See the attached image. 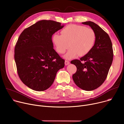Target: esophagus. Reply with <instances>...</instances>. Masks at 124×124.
<instances>
[{"label":"esophagus","instance_id":"obj_1","mask_svg":"<svg viewBox=\"0 0 124 124\" xmlns=\"http://www.w3.org/2000/svg\"><path fill=\"white\" fill-rule=\"evenodd\" d=\"M69 64H70V62L68 60L65 61V65H68Z\"/></svg>","mask_w":124,"mask_h":124}]
</instances>
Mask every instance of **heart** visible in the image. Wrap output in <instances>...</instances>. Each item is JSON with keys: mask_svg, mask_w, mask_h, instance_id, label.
Returning a JSON list of instances; mask_svg holds the SVG:
<instances>
[{"mask_svg": "<svg viewBox=\"0 0 124 124\" xmlns=\"http://www.w3.org/2000/svg\"><path fill=\"white\" fill-rule=\"evenodd\" d=\"M61 34H54L52 42L60 54H64L70 47L64 56L67 59L76 58L78 55H86L93 49L96 41L94 30L83 25H68L61 31Z\"/></svg>", "mask_w": 124, "mask_h": 124, "instance_id": "b5f03b06", "label": "heart"}]
</instances>
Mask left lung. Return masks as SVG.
I'll list each match as a JSON object with an SVG mask.
<instances>
[{"mask_svg":"<svg viewBox=\"0 0 124 124\" xmlns=\"http://www.w3.org/2000/svg\"><path fill=\"white\" fill-rule=\"evenodd\" d=\"M82 23L94 30L96 41L89 53L80 60L71 61L77 68L72 78L78 87L91 91L100 87L106 79L113 60V46L108 35L99 25L90 21Z\"/></svg>","mask_w":124,"mask_h":124,"instance_id":"8db88e82","label":"left lung"}]
</instances>
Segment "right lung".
Returning a JSON list of instances; mask_svg holds the SVG:
<instances>
[{
	"mask_svg": "<svg viewBox=\"0 0 124 124\" xmlns=\"http://www.w3.org/2000/svg\"><path fill=\"white\" fill-rule=\"evenodd\" d=\"M64 27L60 23L42 20L24 29L15 48V60L22 81L31 89L44 91L53 84L65 60L53 49L52 37Z\"/></svg>",
	"mask_w": 124,
	"mask_h": 124,
	"instance_id": "add662e5",
	"label": "right lung"
}]
</instances>
